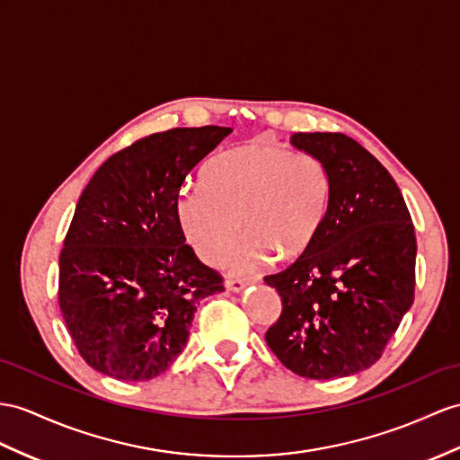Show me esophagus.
<instances>
[{
    "label": "esophagus",
    "instance_id": "34e87169",
    "mask_svg": "<svg viewBox=\"0 0 460 460\" xmlns=\"http://www.w3.org/2000/svg\"><path fill=\"white\" fill-rule=\"evenodd\" d=\"M250 283H255V279H238V277H230L226 281V288L234 290V293H240L242 288L248 287Z\"/></svg>",
    "mask_w": 460,
    "mask_h": 460
}]
</instances>
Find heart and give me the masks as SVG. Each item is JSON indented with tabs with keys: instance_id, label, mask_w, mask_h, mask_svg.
<instances>
[{
	"instance_id": "1",
	"label": "heart",
	"mask_w": 460,
	"mask_h": 460,
	"mask_svg": "<svg viewBox=\"0 0 460 460\" xmlns=\"http://www.w3.org/2000/svg\"><path fill=\"white\" fill-rule=\"evenodd\" d=\"M330 191V170L318 155L250 142L212 160L203 187L183 189L175 212L187 243L208 265L226 260L243 224L250 238L232 257L243 271L267 253H305L326 218Z\"/></svg>"
}]
</instances>
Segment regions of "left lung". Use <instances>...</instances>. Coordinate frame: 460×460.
<instances>
[{
    "label": "left lung",
    "instance_id": "8db88e82",
    "mask_svg": "<svg viewBox=\"0 0 460 460\" xmlns=\"http://www.w3.org/2000/svg\"><path fill=\"white\" fill-rule=\"evenodd\" d=\"M290 144L323 160L332 191L308 250L265 277L283 305L265 341L298 376H349L380 359L411 306L416 232L396 181L359 142L296 132Z\"/></svg>",
    "mask_w": 460,
    "mask_h": 460
}]
</instances>
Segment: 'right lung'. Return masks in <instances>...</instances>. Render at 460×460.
Masks as SVG:
<instances>
[{
	"instance_id": "obj_1",
	"label": "right lung",
	"mask_w": 460,
	"mask_h": 460,
	"mask_svg": "<svg viewBox=\"0 0 460 460\" xmlns=\"http://www.w3.org/2000/svg\"><path fill=\"white\" fill-rule=\"evenodd\" d=\"M228 127L172 128L111 155L77 200L60 252L58 305L84 361L127 383L167 371L197 305L222 293L177 222L185 177Z\"/></svg>"
}]
</instances>
